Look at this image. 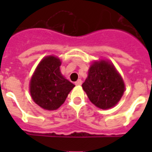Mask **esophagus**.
<instances>
[{
    "label": "esophagus",
    "mask_w": 152,
    "mask_h": 152,
    "mask_svg": "<svg viewBox=\"0 0 152 152\" xmlns=\"http://www.w3.org/2000/svg\"><path fill=\"white\" fill-rule=\"evenodd\" d=\"M82 84V81H81V80H78L76 82V86H80Z\"/></svg>",
    "instance_id": "34e87169"
}]
</instances>
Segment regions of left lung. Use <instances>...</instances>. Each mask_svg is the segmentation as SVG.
Masks as SVG:
<instances>
[{
    "instance_id": "8db88e82",
    "label": "left lung",
    "mask_w": 152,
    "mask_h": 152,
    "mask_svg": "<svg viewBox=\"0 0 152 152\" xmlns=\"http://www.w3.org/2000/svg\"><path fill=\"white\" fill-rule=\"evenodd\" d=\"M82 88L90 102L104 110L116 105L125 89L124 80L114 65L106 60L91 64Z\"/></svg>"
}]
</instances>
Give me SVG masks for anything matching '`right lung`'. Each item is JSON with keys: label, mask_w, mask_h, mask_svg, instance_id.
Returning <instances> with one entry per match:
<instances>
[{"label": "right lung", "mask_w": 152, "mask_h": 152, "mask_svg": "<svg viewBox=\"0 0 152 152\" xmlns=\"http://www.w3.org/2000/svg\"><path fill=\"white\" fill-rule=\"evenodd\" d=\"M61 61L55 56L45 57L38 64L30 81L33 101L41 108L53 111L65 102L75 85L60 72Z\"/></svg>", "instance_id": "obj_1"}]
</instances>
